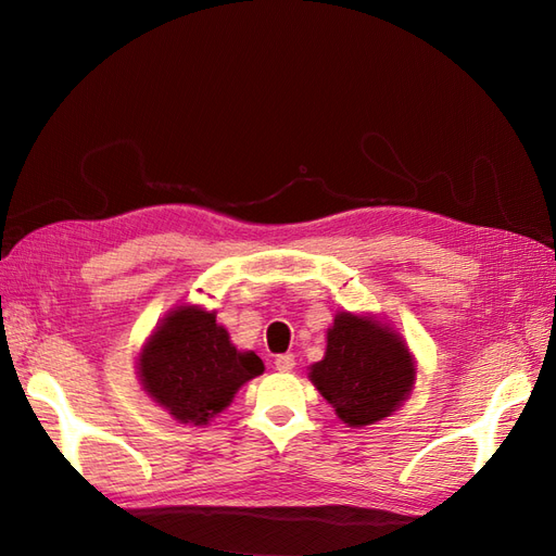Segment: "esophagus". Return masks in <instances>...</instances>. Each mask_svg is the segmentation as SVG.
Listing matches in <instances>:
<instances>
[{"label":"esophagus","mask_w":556,"mask_h":556,"mask_svg":"<svg viewBox=\"0 0 556 556\" xmlns=\"http://www.w3.org/2000/svg\"><path fill=\"white\" fill-rule=\"evenodd\" d=\"M274 364H276V371L288 374V371H292V368H294V355H292V352H285V355L276 357Z\"/></svg>","instance_id":"1"}]
</instances>
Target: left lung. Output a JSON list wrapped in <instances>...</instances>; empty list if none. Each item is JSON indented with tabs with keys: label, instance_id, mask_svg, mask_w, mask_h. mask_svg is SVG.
I'll return each instance as SVG.
<instances>
[{
	"label": "left lung",
	"instance_id": "1",
	"mask_svg": "<svg viewBox=\"0 0 556 556\" xmlns=\"http://www.w3.org/2000/svg\"><path fill=\"white\" fill-rule=\"evenodd\" d=\"M413 378V359L399 336L350 313L336 315L325 359L311 366V380L350 427L392 415L408 396Z\"/></svg>",
	"mask_w": 556,
	"mask_h": 556
}]
</instances>
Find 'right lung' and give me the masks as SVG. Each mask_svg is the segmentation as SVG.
I'll use <instances>...</instances> for the list:
<instances>
[{"label": "right lung", "mask_w": 556, "mask_h": 556, "mask_svg": "<svg viewBox=\"0 0 556 556\" xmlns=\"http://www.w3.org/2000/svg\"><path fill=\"white\" fill-rule=\"evenodd\" d=\"M262 371L255 352H239L229 343L215 313L194 306H180L166 317L141 355L146 392L185 425H206Z\"/></svg>", "instance_id": "add662e5"}]
</instances>
